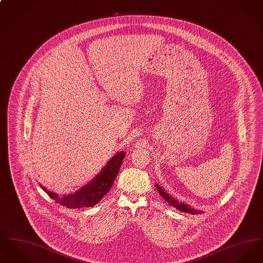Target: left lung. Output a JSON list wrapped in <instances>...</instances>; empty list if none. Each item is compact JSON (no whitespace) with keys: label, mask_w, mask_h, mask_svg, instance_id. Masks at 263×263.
<instances>
[{"label":"left lung","mask_w":263,"mask_h":263,"mask_svg":"<svg viewBox=\"0 0 263 263\" xmlns=\"http://www.w3.org/2000/svg\"><path fill=\"white\" fill-rule=\"evenodd\" d=\"M156 188L159 191V193L161 194V196L164 199V201H166L170 205L174 206L177 210H179L181 212L189 213V214H201V213H203L202 210L195 209V208L191 207L190 205H188L186 203L176 200L171 194H168L163 188H162V186L159 183H156Z\"/></svg>","instance_id":"left-lung-1"}]
</instances>
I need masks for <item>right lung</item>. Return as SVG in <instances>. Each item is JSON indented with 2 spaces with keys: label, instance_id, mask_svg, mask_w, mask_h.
Returning <instances> with one entry per match:
<instances>
[{
  "label": "right lung",
  "instance_id": "right-lung-1",
  "mask_svg": "<svg viewBox=\"0 0 263 263\" xmlns=\"http://www.w3.org/2000/svg\"><path fill=\"white\" fill-rule=\"evenodd\" d=\"M124 157L125 153L123 151L116 153L103 166L99 175H96L86 185L76 190L73 193L59 195L55 192L47 190V188L42 185L40 186L55 202L70 209L92 207L98 204L110 190L114 179L118 175Z\"/></svg>",
  "mask_w": 263,
  "mask_h": 263
}]
</instances>
